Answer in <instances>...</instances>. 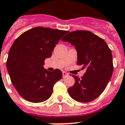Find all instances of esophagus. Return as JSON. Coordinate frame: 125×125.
Segmentation results:
<instances>
[{
    "label": "esophagus",
    "mask_w": 125,
    "mask_h": 125,
    "mask_svg": "<svg viewBox=\"0 0 125 125\" xmlns=\"http://www.w3.org/2000/svg\"><path fill=\"white\" fill-rule=\"evenodd\" d=\"M62 74H63V77L64 78V77H65V76H67V75H68V73H67L66 72H64V71H63V72L62 73Z\"/></svg>",
    "instance_id": "obj_1"
}]
</instances>
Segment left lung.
<instances>
[{
  "mask_svg": "<svg viewBox=\"0 0 125 125\" xmlns=\"http://www.w3.org/2000/svg\"><path fill=\"white\" fill-rule=\"evenodd\" d=\"M75 47L77 65L86 71L81 78L73 75L75 82L68 88L70 97L80 103H89L99 97L106 87L114 71L112 51L107 43L92 32L73 31L62 38Z\"/></svg>",
  "mask_w": 125,
  "mask_h": 125,
  "instance_id": "left-lung-1",
  "label": "left lung"
}]
</instances>
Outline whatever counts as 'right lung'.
I'll return each instance as SVG.
<instances>
[{"label": "right lung", "instance_id": "obj_1", "mask_svg": "<svg viewBox=\"0 0 125 125\" xmlns=\"http://www.w3.org/2000/svg\"><path fill=\"white\" fill-rule=\"evenodd\" d=\"M67 31L35 27L17 38L9 51L6 67L11 81L26 101L42 103L52 95L55 83L62 78L60 69H44L59 40Z\"/></svg>", "mask_w": 125, "mask_h": 125}]
</instances>
